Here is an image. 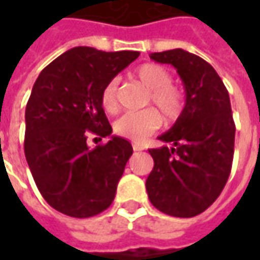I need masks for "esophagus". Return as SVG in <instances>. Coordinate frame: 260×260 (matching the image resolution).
Listing matches in <instances>:
<instances>
[{"instance_id":"obj_1","label":"esophagus","mask_w":260,"mask_h":260,"mask_svg":"<svg viewBox=\"0 0 260 260\" xmlns=\"http://www.w3.org/2000/svg\"><path fill=\"white\" fill-rule=\"evenodd\" d=\"M142 149H143V147H142V146H139V145H133V150H135V152H139V150H142Z\"/></svg>"}]
</instances>
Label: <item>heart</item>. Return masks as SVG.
<instances>
[{
    "instance_id": "b5f03b06",
    "label": "heart",
    "mask_w": 260,
    "mask_h": 260,
    "mask_svg": "<svg viewBox=\"0 0 260 260\" xmlns=\"http://www.w3.org/2000/svg\"><path fill=\"white\" fill-rule=\"evenodd\" d=\"M136 75L140 82L150 91L149 98L152 104L160 111L168 121L175 120L182 110V94L171 84L169 71L157 63H145L139 66ZM101 105L107 113L114 114L118 108L117 81L111 79L101 91ZM160 125V117L153 110L130 111L123 114L114 123L117 135L135 143H142Z\"/></svg>"
}]
</instances>
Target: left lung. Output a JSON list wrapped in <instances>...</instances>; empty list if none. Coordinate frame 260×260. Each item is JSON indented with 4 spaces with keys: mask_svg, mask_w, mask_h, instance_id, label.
Returning <instances> with one entry per match:
<instances>
[{
    "mask_svg": "<svg viewBox=\"0 0 260 260\" xmlns=\"http://www.w3.org/2000/svg\"><path fill=\"white\" fill-rule=\"evenodd\" d=\"M176 69L185 107L157 139L171 147L150 149L153 169L146 179L150 203L174 217L201 214L221 194L232 171L236 125L229 92L214 68L184 49L150 53Z\"/></svg>",
    "mask_w": 260,
    "mask_h": 260,
    "instance_id": "left-lung-1",
    "label": "left lung"
}]
</instances>
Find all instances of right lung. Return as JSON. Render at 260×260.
Wrapping results in <instances>:
<instances>
[{"label": "right lung", "mask_w": 260, "mask_h": 260, "mask_svg": "<svg viewBox=\"0 0 260 260\" xmlns=\"http://www.w3.org/2000/svg\"><path fill=\"white\" fill-rule=\"evenodd\" d=\"M139 55L79 46L36 79L25 107V159L40 194L62 214L92 217L114 200L133 147L111 136L101 91ZM91 133L110 140L91 149L86 145Z\"/></svg>", "instance_id": "1"}]
</instances>
